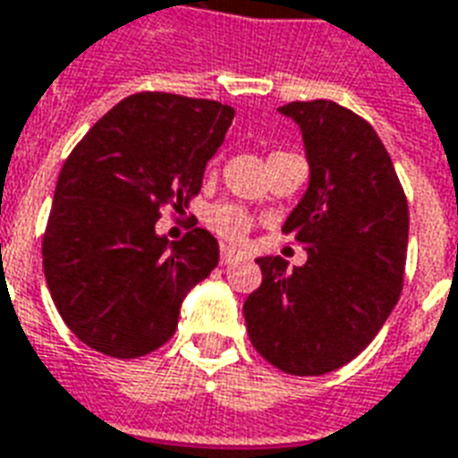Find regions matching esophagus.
Listing matches in <instances>:
<instances>
[{
  "label": "esophagus",
  "mask_w": 458,
  "mask_h": 458,
  "mask_svg": "<svg viewBox=\"0 0 458 458\" xmlns=\"http://www.w3.org/2000/svg\"><path fill=\"white\" fill-rule=\"evenodd\" d=\"M237 259H242V254L237 252L235 247H230V244H221V261H223V264H235Z\"/></svg>",
  "instance_id": "esophagus-1"
}]
</instances>
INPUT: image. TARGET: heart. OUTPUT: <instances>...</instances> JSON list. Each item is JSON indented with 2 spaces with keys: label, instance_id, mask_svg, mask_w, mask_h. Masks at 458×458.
<instances>
[{
  "label": "heart",
  "instance_id": "heart-1",
  "mask_svg": "<svg viewBox=\"0 0 458 458\" xmlns=\"http://www.w3.org/2000/svg\"><path fill=\"white\" fill-rule=\"evenodd\" d=\"M206 221L208 225L223 235L225 240H242L250 228H252V218L247 216V211H242L240 206L233 204H221L214 206L208 214H206Z\"/></svg>",
  "mask_w": 458,
  "mask_h": 458
}]
</instances>
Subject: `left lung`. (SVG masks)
Instances as JSON below:
<instances>
[{"mask_svg": "<svg viewBox=\"0 0 458 458\" xmlns=\"http://www.w3.org/2000/svg\"><path fill=\"white\" fill-rule=\"evenodd\" d=\"M310 182L284 233L307 261L259 257L261 285L244 300L254 348L288 375L319 377L360 355L403 285L408 204L389 153L368 122L331 100L288 103Z\"/></svg>", "mask_w": 458, "mask_h": 458, "instance_id": "1", "label": "left lung"}]
</instances>
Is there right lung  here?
<instances>
[{"label": "right lung", "mask_w": 458, "mask_h": 458, "mask_svg": "<svg viewBox=\"0 0 458 458\" xmlns=\"http://www.w3.org/2000/svg\"><path fill=\"white\" fill-rule=\"evenodd\" d=\"M230 105L174 93L124 98L89 129L59 173L43 240L57 312L79 341L139 358L173 336L187 293L218 267V240L194 228L167 242L165 206H190L225 141Z\"/></svg>", "instance_id": "obj_1"}]
</instances>
